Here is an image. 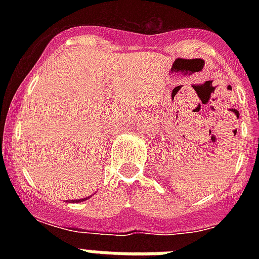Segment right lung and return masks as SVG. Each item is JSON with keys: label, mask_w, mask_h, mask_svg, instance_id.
<instances>
[{"label": "right lung", "mask_w": 259, "mask_h": 259, "mask_svg": "<svg viewBox=\"0 0 259 259\" xmlns=\"http://www.w3.org/2000/svg\"><path fill=\"white\" fill-rule=\"evenodd\" d=\"M90 197H91V196H89V197H84V199H78V200H72V201H71V203H82V201L87 200V199H90Z\"/></svg>", "instance_id": "obj_1"}]
</instances>
